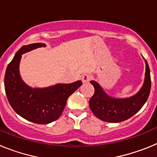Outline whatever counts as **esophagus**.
<instances>
[{
    "label": "esophagus",
    "instance_id": "esophagus-1",
    "mask_svg": "<svg viewBox=\"0 0 157 157\" xmlns=\"http://www.w3.org/2000/svg\"><path fill=\"white\" fill-rule=\"evenodd\" d=\"M90 79H91V76L88 74L83 75L82 77V81L83 83H87Z\"/></svg>",
    "mask_w": 157,
    "mask_h": 157
}]
</instances>
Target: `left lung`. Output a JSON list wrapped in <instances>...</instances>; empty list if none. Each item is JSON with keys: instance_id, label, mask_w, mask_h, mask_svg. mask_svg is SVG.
<instances>
[{"instance_id": "1", "label": "left lung", "mask_w": 157, "mask_h": 157, "mask_svg": "<svg viewBox=\"0 0 157 157\" xmlns=\"http://www.w3.org/2000/svg\"><path fill=\"white\" fill-rule=\"evenodd\" d=\"M90 83L94 87V94L89 101L93 113L105 122L120 123L132 117L146 102L151 89L150 70L145 60L143 86L135 95L128 98L109 97L97 82L91 81Z\"/></svg>"}]
</instances>
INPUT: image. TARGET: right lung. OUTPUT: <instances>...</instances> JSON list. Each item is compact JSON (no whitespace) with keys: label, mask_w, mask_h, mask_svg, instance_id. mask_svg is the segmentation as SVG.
<instances>
[{"label":"right lung","mask_w":157,"mask_h":157,"mask_svg":"<svg viewBox=\"0 0 157 157\" xmlns=\"http://www.w3.org/2000/svg\"><path fill=\"white\" fill-rule=\"evenodd\" d=\"M45 47L43 43L23 45L7 67L5 89L8 101L18 115L37 124H47L61 116L67 98L82 86V82L70 84H56L47 88H31L22 80L19 65L22 54Z\"/></svg>","instance_id":"add662e5"}]
</instances>
